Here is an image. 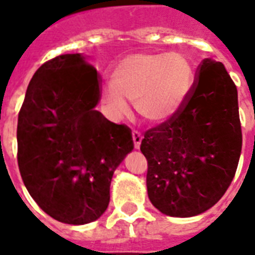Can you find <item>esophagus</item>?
<instances>
[{"instance_id": "esophagus-1", "label": "esophagus", "mask_w": 255, "mask_h": 255, "mask_svg": "<svg viewBox=\"0 0 255 255\" xmlns=\"http://www.w3.org/2000/svg\"><path fill=\"white\" fill-rule=\"evenodd\" d=\"M131 137H133L134 147L139 148L140 142H142V135H140L139 131H137V130H133V133H131Z\"/></svg>"}]
</instances>
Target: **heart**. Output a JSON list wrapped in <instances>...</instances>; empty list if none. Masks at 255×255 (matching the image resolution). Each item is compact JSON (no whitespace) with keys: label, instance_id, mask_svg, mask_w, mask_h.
Segmentation results:
<instances>
[{"label":"heart","instance_id":"b5f03b06","mask_svg":"<svg viewBox=\"0 0 255 255\" xmlns=\"http://www.w3.org/2000/svg\"><path fill=\"white\" fill-rule=\"evenodd\" d=\"M195 80L189 59L182 54H137L124 59L103 91L108 111L116 118L138 115L151 124H164L178 115L188 100Z\"/></svg>","mask_w":255,"mask_h":255}]
</instances>
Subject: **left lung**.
<instances>
[{
	"label": "left lung",
	"instance_id": "1",
	"mask_svg": "<svg viewBox=\"0 0 255 255\" xmlns=\"http://www.w3.org/2000/svg\"><path fill=\"white\" fill-rule=\"evenodd\" d=\"M241 147L236 84L223 63L207 58L180 112L144 133L148 199L172 217L208 211L231 185Z\"/></svg>",
	"mask_w": 255,
	"mask_h": 255
}]
</instances>
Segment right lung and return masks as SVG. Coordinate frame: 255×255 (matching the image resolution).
Returning a JSON list of instances; mask_svg holds the SVG:
<instances>
[{
	"instance_id": "add662e5",
	"label": "right lung",
	"mask_w": 255,
	"mask_h": 255,
	"mask_svg": "<svg viewBox=\"0 0 255 255\" xmlns=\"http://www.w3.org/2000/svg\"><path fill=\"white\" fill-rule=\"evenodd\" d=\"M99 73L81 54L36 70L18 115V167L28 193L52 219L71 225L107 211L113 172L133 150L131 130L104 117Z\"/></svg>"
}]
</instances>
